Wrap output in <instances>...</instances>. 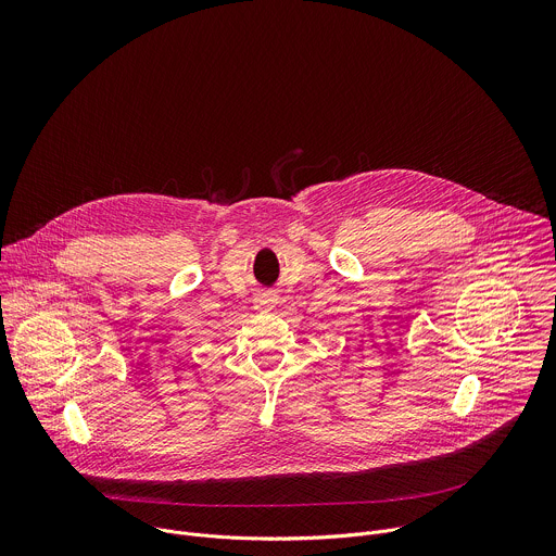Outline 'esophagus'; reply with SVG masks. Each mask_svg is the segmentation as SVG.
<instances>
[{
    "mask_svg": "<svg viewBox=\"0 0 556 556\" xmlns=\"http://www.w3.org/2000/svg\"><path fill=\"white\" fill-rule=\"evenodd\" d=\"M275 301H277V299H275L273 294H262V296L255 301V303H257L255 307H257V309H270V307L275 305Z\"/></svg>",
    "mask_w": 556,
    "mask_h": 556,
    "instance_id": "esophagus-1",
    "label": "esophagus"
}]
</instances>
